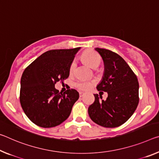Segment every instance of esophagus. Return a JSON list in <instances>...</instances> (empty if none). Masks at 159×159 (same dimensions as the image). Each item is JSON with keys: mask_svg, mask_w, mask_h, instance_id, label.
I'll list each match as a JSON object with an SVG mask.
<instances>
[{"mask_svg": "<svg viewBox=\"0 0 159 159\" xmlns=\"http://www.w3.org/2000/svg\"><path fill=\"white\" fill-rule=\"evenodd\" d=\"M79 95H80V97H83L84 95V92H79Z\"/></svg>", "mask_w": 159, "mask_h": 159, "instance_id": "1", "label": "esophagus"}]
</instances>
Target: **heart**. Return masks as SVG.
Instances as JSON below:
<instances>
[{
	"label": "heart",
	"instance_id": "heart-1",
	"mask_svg": "<svg viewBox=\"0 0 159 159\" xmlns=\"http://www.w3.org/2000/svg\"><path fill=\"white\" fill-rule=\"evenodd\" d=\"M82 58L90 67L93 69L95 66H99L100 63V57L96 52L93 51H86L82 54ZM75 61H73L70 66V73L72 74L75 69ZM75 86L80 90H88L91 89L93 82L89 80H79L75 83Z\"/></svg>",
	"mask_w": 159,
	"mask_h": 159
}]
</instances>
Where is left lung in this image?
<instances>
[{
	"instance_id": "obj_1",
	"label": "left lung",
	"mask_w": 159,
	"mask_h": 159,
	"mask_svg": "<svg viewBox=\"0 0 159 159\" xmlns=\"http://www.w3.org/2000/svg\"><path fill=\"white\" fill-rule=\"evenodd\" d=\"M95 50L104 63V73L96 89L107 92L108 95L104 100L101 95L94 94L95 101L89 107V115L93 122L102 127H119L129 119L137 107V78L120 55L105 49Z\"/></svg>"
}]
</instances>
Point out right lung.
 Listing matches in <instances>:
<instances>
[{"label":"right lung","instance_id":"1","mask_svg":"<svg viewBox=\"0 0 159 159\" xmlns=\"http://www.w3.org/2000/svg\"><path fill=\"white\" fill-rule=\"evenodd\" d=\"M80 47L44 52L25 69L20 80V101L27 117L41 127H54L66 120L79 98L75 89L62 93L58 81L69 75L70 66Z\"/></svg>","mask_w":159,"mask_h":159}]
</instances>
